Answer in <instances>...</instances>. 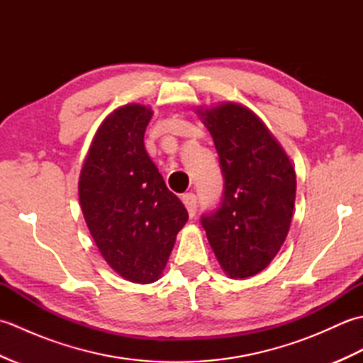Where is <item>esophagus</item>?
Wrapping results in <instances>:
<instances>
[{
  "mask_svg": "<svg viewBox=\"0 0 363 363\" xmlns=\"http://www.w3.org/2000/svg\"><path fill=\"white\" fill-rule=\"evenodd\" d=\"M182 203H184V206L187 207L190 217H194L195 212H196V206H198L196 195L195 194H184L182 195Z\"/></svg>",
  "mask_w": 363,
  "mask_h": 363,
  "instance_id": "1",
  "label": "esophagus"
}]
</instances>
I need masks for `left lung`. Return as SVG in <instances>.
<instances>
[{"label": "left lung", "mask_w": 363, "mask_h": 363, "mask_svg": "<svg viewBox=\"0 0 363 363\" xmlns=\"http://www.w3.org/2000/svg\"><path fill=\"white\" fill-rule=\"evenodd\" d=\"M218 152L225 191L201 225L221 268L243 279L267 268L289 234L296 174L287 154L250 109L234 103L199 112Z\"/></svg>", "instance_id": "8db88e82"}]
</instances>
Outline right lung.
Segmentation results:
<instances>
[{
  "label": "right lung",
  "instance_id": "1",
  "mask_svg": "<svg viewBox=\"0 0 363 363\" xmlns=\"http://www.w3.org/2000/svg\"><path fill=\"white\" fill-rule=\"evenodd\" d=\"M152 117L140 104L113 111L98 128L79 176V203L107 264L130 282L157 281L189 220L145 150Z\"/></svg>",
  "mask_w": 363,
  "mask_h": 363
}]
</instances>
